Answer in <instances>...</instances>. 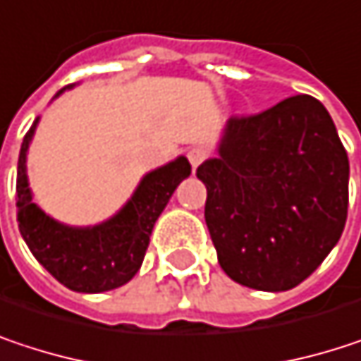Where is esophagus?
Segmentation results:
<instances>
[{"label": "esophagus", "instance_id": "34e87169", "mask_svg": "<svg viewBox=\"0 0 361 361\" xmlns=\"http://www.w3.org/2000/svg\"><path fill=\"white\" fill-rule=\"evenodd\" d=\"M207 157H209V152H207V148H202V146H194V148H190L188 150V161H190V165L196 169L198 165H202L204 161H207Z\"/></svg>", "mask_w": 361, "mask_h": 361}]
</instances>
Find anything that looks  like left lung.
<instances>
[{"mask_svg":"<svg viewBox=\"0 0 361 361\" xmlns=\"http://www.w3.org/2000/svg\"><path fill=\"white\" fill-rule=\"evenodd\" d=\"M196 178L221 269L257 290L301 284L338 243L349 204V159L328 110L312 96L232 116L219 157Z\"/></svg>","mask_w":361,"mask_h":361,"instance_id":"8db88e82","label":"left lung"}]
</instances>
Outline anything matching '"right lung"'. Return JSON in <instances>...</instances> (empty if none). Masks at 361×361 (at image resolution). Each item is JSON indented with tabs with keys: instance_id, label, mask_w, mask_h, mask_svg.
<instances>
[{
	"instance_id": "1",
	"label": "right lung",
	"mask_w": 361,
	"mask_h": 361,
	"mask_svg": "<svg viewBox=\"0 0 361 361\" xmlns=\"http://www.w3.org/2000/svg\"><path fill=\"white\" fill-rule=\"evenodd\" d=\"M35 125L37 121L23 140L16 176L18 230L27 247L71 290L104 293L123 286L137 274L154 221L167 207L178 183L190 176V163L180 157L148 173L131 200L109 221L94 228H68L45 215L33 202L29 190L25 161Z\"/></svg>"
}]
</instances>
